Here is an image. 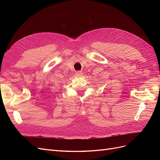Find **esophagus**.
Here are the masks:
<instances>
[{
	"instance_id": "34e87169",
	"label": "esophagus",
	"mask_w": 160,
	"mask_h": 160,
	"mask_svg": "<svg viewBox=\"0 0 160 160\" xmlns=\"http://www.w3.org/2000/svg\"><path fill=\"white\" fill-rule=\"evenodd\" d=\"M81 74H82L81 71H77V72H76V75H77V76L81 77Z\"/></svg>"
}]
</instances>
